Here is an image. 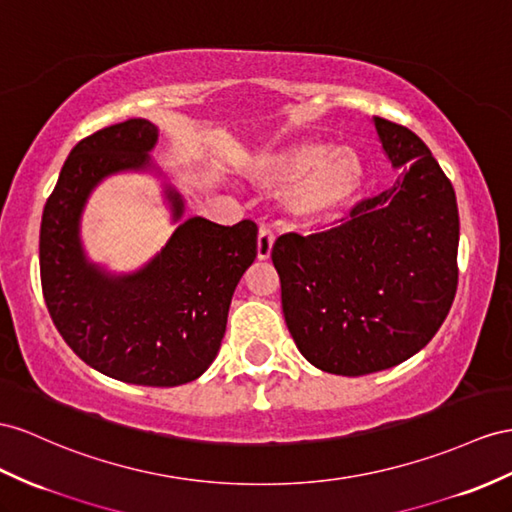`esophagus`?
I'll use <instances>...</instances> for the list:
<instances>
[{
	"label": "esophagus",
	"mask_w": 512,
	"mask_h": 512,
	"mask_svg": "<svg viewBox=\"0 0 512 512\" xmlns=\"http://www.w3.org/2000/svg\"><path fill=\"white\" fill-rule=\"evenodd\" d=\"M274 246V233L268 227H261L257 235V257L259 259H268Z\"/></svg>",
	"instance_id": "34e87169"
}]
</instances>
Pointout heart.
<instances>
[{
  "label": "heart",
  "mask_w": 512,
  "mask_h": 512,
  "mask_svg": "<svg viewBox=\"0 0 512 512\" xmlns=\"http://www.w3.org/2000/svg\"><path fill=\"white\" fill-rule=\"evenodd\" d=\"M257 186L285 192V207L300 222H324L357 203L368 179L363 157L350 147L303 140L259 157L253 168Z\"/></svg>",
  "instance_id": "obj_1"
}]
</instances>
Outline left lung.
Returning <instances> with one entry per match:
<instances>
[{"label": "left lung", "instance_id": "8db88e82", "mask_svg": "<svg viewBox=\"0 0 512 512\" xmlns=\"http://www.w3.org/2000/svg\"><path fill=\"white\" fill-rule=\"evenodd\" d=\"M396 183L335 229L272 246L285 324L303 357L339 376L393 368L443 324L458 285L450 179L411 129L374 116Z\"/></svg>", "mask_w": 512, "mask_h": 512}]
</instances>
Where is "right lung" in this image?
I'll return each mask as SVG.
<instances>
[{
    "label": "right lung",
    "instance_id": "add662e5",
    "mask_svg": "<svg viewBox=\"0 0 512 512\" xmlns=\"http://www.w3.org/2000/svg\"><path fill=\"white\" fill-rule=\"evenodd\" d=\"M155 142L153 123L129 119L75 144L43 209L41 283L58 333L90 368L131 385L177 387L218 355L233 292L257 257V225L194 216L136 272L90 264L80 240L90 192L114 173L151 168ZM164 192L179 220L181 194Z\"/></svg>",
    "mask_w": 512,
    "mask_h": 512
}]
</instances>
